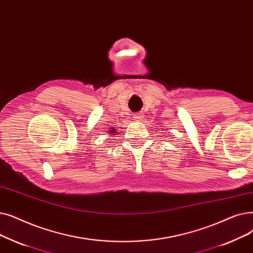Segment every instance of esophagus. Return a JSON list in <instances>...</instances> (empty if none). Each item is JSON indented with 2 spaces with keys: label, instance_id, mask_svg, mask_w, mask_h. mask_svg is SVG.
Segmentation results:
<instances>
[{
  "label": "esophagus",
  "instance_id": "1",
  "mask_svg": "<svg viewBox=\"0 0 253 253\" xmlns=\"http://www.w3.org/2000/svg\"><path fill=\"white\" fill-rule=\"evenodd\" d=\"M143 113L142 112H137V113H135L134 114V118L136 119V120H140V119H142L143 118Z\"/></svg>",
  "mask_w": 253,
  "mask_h": 253
}]
</instances>
